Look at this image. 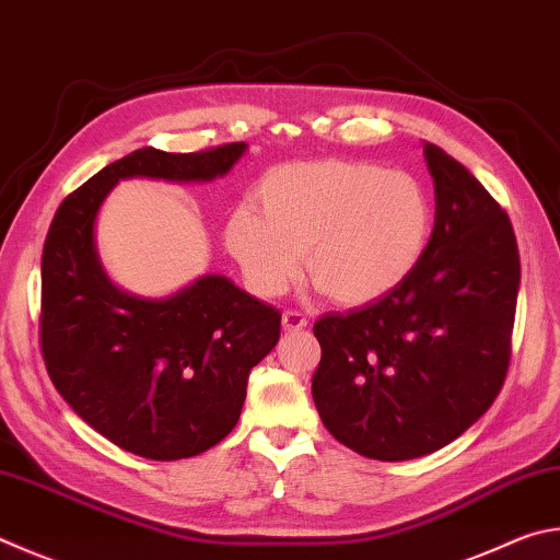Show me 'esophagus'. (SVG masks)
<instances>
[{
	"mask_svg": "<svg viewBox=\"0 0 560 560\" xmlns=\"http://www.w3.org/2000/svg\"><path fill=\"white\" fill-rule=\"evenodd\" d=\"M281 323H283V330H303L308 325L306 315L299 311H283Z\"/></svg>",
	"mask_w": 560,
	"mask_h": 560,
	"instance_id": "obj_1",
	"label": "esophagus"
}]
</instances>
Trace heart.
<instances>
[{
  "instance_id": "b5f03b06",
  "label": "heart",
  "mask_w": 560,
  "mask_h": 560,
  "mask_svg": "<svg viewBox=\"0 0 560 560\" xmlns=\"http://www.w3.org/2000/svg\"><path fill=\"white\" fill-rule=\"evenodd\" d=\"M259 207L242 202L225 240L259 296H281L303 269L338 306L358 308L389 296L429 247L433 202L406 171L368 161L323 159L273 168Z\"/></svg>"
}]
</instances>
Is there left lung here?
Returning <instances> with one entry per match:
<instances>
[{
  "label": "left lung",
  "instance_id": "8db88e82",
  "mask_svg": "<svg viewBox=\"0 0 560 560\" xmlns=\"http://www.w3.org/2000/svg\"><path fill=\"white\" fill-rule=\"evenodd\" d=\"M435 188L429 247L399 289L313 325V401L372 460L441 451L490 409L510 368L520 293L512 222L460 161L423 141Z\"/></svg>",
  "mask_w": 560,
  "mask_h": 560
}]
</instances>
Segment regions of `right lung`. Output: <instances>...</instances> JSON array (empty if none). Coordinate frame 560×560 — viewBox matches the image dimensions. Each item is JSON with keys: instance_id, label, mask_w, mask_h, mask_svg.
<instances>
[{"instance_id": "1", "label": "right lung", "mask_w": 560, "mask_h": 560, "mask_svg": "<svg viewBox=\"0 0 560 560\" xmlns=\"http://www.w3.org/2000/svg\"><path fill=\"white\" fill-rule=\"evenodd\" d=\"M247 144L196 154L144 147L60 202L40 257V348L58 394L119 448L149 460L206 453L235 429L247 380L279 342L281 313L222 273L164 299L119 289L100 261L95 225L127 178L208 183Z\"/></svg>"}]
</instances>
